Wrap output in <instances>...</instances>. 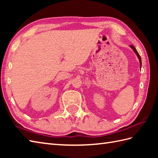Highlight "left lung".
Listing matches in <instances>:
<instances>
[{"label": "left lung", "mask_w": 158, "mask_h": 158, "mask_svg": "<svg viewBox=\"0 0 158 158\" xmlns=\"http://www.w3.org/2000/svg\"><path fill=\"white\" fill-rule=\"evenodd\" d=\"M130 47L132 48V49L134 50V52H135L136 53V54L137 55V56H138V58H139V61H140V67H141V65H142L141 58H140V55H139V53H138V52H137V50L136 49V48H135V47H134L133 45H130Z\"/></svg>", "instance_id": "obj_1"}]
</instances>
